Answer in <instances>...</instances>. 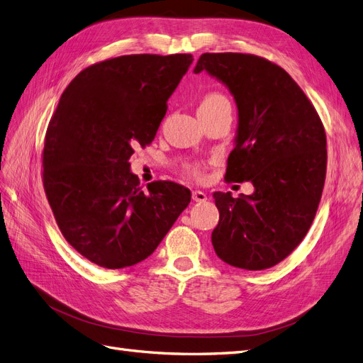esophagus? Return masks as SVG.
<instances>
[{"instance_id": "34e87169", "label": "esophagus", "mask_w": 363, "mask_h": 363, "mask_svg": "<svg viewBox=\"0 0 363 363\" xmlns=\"http://www.w3.org/2000/svg\"><path fill=\"white\" fill-rule=\"evenodd\" d=\"M192 200L195 203H203V201L207 200V195L204 192H201V191H194L192 192Z\"/></svg>"}]
</instances>
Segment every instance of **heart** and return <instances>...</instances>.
Masks as SVG:
<instances>
[{"label":"heart","mask_w":363,"mask_h":363,"mask_svg":"<svg viewBox=\"0 0 363 363\" xmlns=\"http://www.w3.org/2000/svg\"><path fill=\"white\" fill-rule=\"evenodd\" d=\"M227 98L223 95V94H218V92H211L207 94L200 106H211V104H216V103H225ZM186 171H188L191 175H194V177H201L203 174V169L199 167V164H189L188 168H186Z\"/></svg>","instance_id":"b5f03b06"}]
</instances>
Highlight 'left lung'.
<instances>
[{
    "label": "left lung",
    "mask_w": 363,
    "mask_h": 363,
    "mask_svg": "<svg viewBox=\"0 0 363 363\" xmlns=\"http://www.w3.org/2000/svg\"><path fill=\"white\" fill-rule=\"evenodd\" d=\"M207 71L233 94L239 125L225 182L250 180L255 194L215 192L218 257L236 268L277 265L300 245L316 215L325 182L327 139L309 98L279 65L255 54L204 52Z\"/></svg>",
    "instance_id": "8db88e82"
}]
</instances>
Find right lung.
<instances>
[{
	"label": "right lung",
	"instance_id": "right-lung-1",
	"mask_svg": "<svg viewBox=\"0 0 363 363\" xmlns=\"http://www.w3.org/2000/svg\"><path fill=\"white\" fill-rule=\"evenodd\" d=\"M192 54H128L83 69L60 96L42 151V182L67 242L107 269L136 265L191 203L174 182L142 191L130 172L155 139Z\"/></svg>",
	"mask_w": 363,
	"mask_h": 363
}]
</instances>
